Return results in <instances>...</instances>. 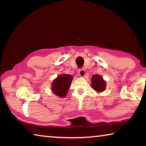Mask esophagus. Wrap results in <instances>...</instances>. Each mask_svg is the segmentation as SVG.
<instances>
[{
	"label": "esophagus",
	"mask_w": 146,
	"mask_h": 146,
	"mask_svg": "<svg viewBox=\"0 0 146 146\" xmlns=\"http://www.w3.org/2000/svg\"><path fill=\"white\" fill-rule=\"evenodd\" d=\"M78 75H80V76H84L86 75V71L84 69H80V70H78Z\"/></svg>",
	"instance_id": "1"
}]
</instances>
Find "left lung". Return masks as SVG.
I'll list each match as a JSON object with an SVG mask.
<instances>
[{
	"label": "left lung",
	"instance_id": "8db88e82",
	"mask_svg": "<svg viewBox=\"0 0 146 146\" xmlns=\"http://www.w3.org/2000/svg\"><path fill=\"white\" fill-rule=\"evenodd\" d=\"M91 86L97 92H102L106 88V82L101 76L94 75L91 77Z\"/></svg>",
	"mask_w": 146,
	"mask_h": 146
}]
</instances>
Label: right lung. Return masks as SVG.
<instances>
[{"mask_svg":"<svg viewBox=\"0 0 146 146\" xmlns=\"http://www.w3.org/2000/svg\"><path fill=\"white\" fill-rule=\"evenodd\" d=\"M73 76L68 74H62L54 79L51 85L52 92L59 97H65L70 89Z\"/></svg>","mask_w":146,"mask_h":146,"instance_id":"add662e5","label":"right lung"}]
</instances>
